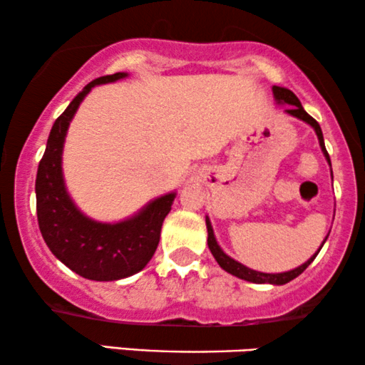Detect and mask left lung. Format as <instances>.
Segmentation results:
<instances>
[{
    "label": "left lung",
    "instance_id": "1",
    "mask_svg": "<svg viewBox=\"0 0 365 365\" xmlns=\"http://www.w3.org/2000/svg\"><path fill=\"white\" fill-rule=\"evenodd\" d=\"M273 97H275V101L278 104H289V107L285 109L287 114L294 115V118L301 119V121L307 123L309 126L314 128L316 135H318V140H319V147L323 150L324 157H327L328 164L331 165V160H329V155L327 152V147H324V140H323V131H321V126L316 121L314 118H311L309 114L304 110V107L301 104V101H299L297 97H295L294 92H290L289 88H284V87H277V85H273ZM331 178H333V173H331ZM207 230H208V247L210 251H212L213 258L217 259V263L220 264V268H224L227 273H230V275L237 277V278H242V280H247V282H252V284H272V285H284V284H289L290 280H294V278H297L301 273L306 269L309 264L314 261L316 256H318V252L321 251V247H323V244L327 242L328 235L324 237L323 244H321V247L318 250V252H314V255L311 256L309 259L306 261V263L301 264V267L290 269V272H284V273H263V272H256V269H251L247 267H244L242 263H239V261H235L230 258V256H227L224 251H222V247L218 246L217 239H215V234H213V229H212V224H210V218L207 217Z\"/></svg>",
    "mask_w": 365,
    "mask_h": 365
}]
</instances>
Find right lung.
Masks as SVG:
<instances>
[{
  "instance_id": "1",
  "label": "right lung",
  "mask_w": 365,
  "mask_h": 365,
  "mask_svg": "<svg viewBox=\"0 0 365 365\" xmlns=\"http://www.w3.org/2000/svg\"><path fill=\"white\" fill-rule=\"evenodd\" d=\"M124 76L128 73L101 76L85 85L73 98L53 124L36 179L37 220L47 247L73 272L96 282L121 280L147 267L160 241L164 218L175 198V192H167L145 205L136 215L115 224H104L83 215L68 195L61 160L73 115L96 85Z\"/></svg>"
}]
</instances>
